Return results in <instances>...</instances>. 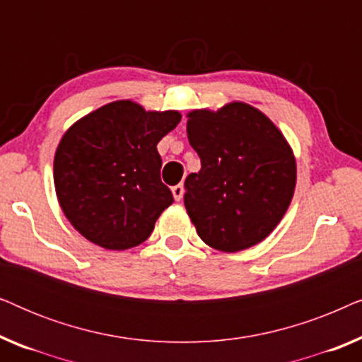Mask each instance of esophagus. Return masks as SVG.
<instances>
[{"label":"esophagus","mask_w":362,"mask_h":362,"mask_svg":"<svg viewBox=\"0 0 362 362\" xmlns=\"http://www.w3.org/2000/svg\"><path fill=\"white\" fill-rule=\"evenodd\" d=\"M173 194H175V199L176 201H181L182 199V194H185V186H182V185L173 186Z\"/></svg>","instance_id":"34e87169"}]
</instances>
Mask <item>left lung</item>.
Returning a JSON list of instances; mask_svg holds the SVG:
<instances>
[{
  "mask_svg": "<svg viewBox=\"0 0 362 362\" xmlns=\"http://www.w3.org/2000/svg\"><path fill=\"white\" fill-rule=\"evenodd\" d=\"M187 140L201 158L199 173L185 181L197 235L222 252L264 240L288 209L296 181L293 153L279 128L234 102L219 112H191Z\"/></svg>",
  "mask_w": 362,
  "mask_h": 362,
  "instance_id": "1",
  "label": "left lung"
}]
</instances>
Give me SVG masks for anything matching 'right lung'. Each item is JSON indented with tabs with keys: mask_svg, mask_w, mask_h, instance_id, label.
I'll use <instances>...</instances> for the list:
<instances>
[{
	"mask_svg": "<svg viewBox=\"0 0 362 362\" xmlns=\"http://www.w3.org/2000/svg\"><path fill=\"white\" fill-rule=\"evenodd\" d=\"M181 115L118 100L69 128L54 158V185L69 222L93 244L125 250L145 242L173 192L161 182L158 141Z\"/></svg>",
	"mask_w": 362,
	"mask_h": 362,
	"instance_id": "1",
	"label": "right lung"
}]
</instances>
